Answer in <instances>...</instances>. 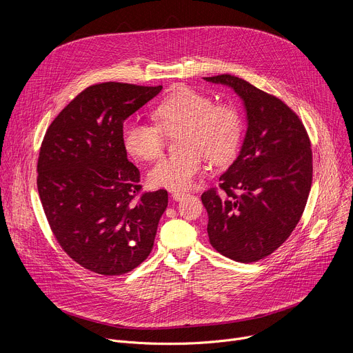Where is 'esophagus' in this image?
Returning <instances> with one entry per match:
<instances>
[{"label": "esophagus", "instance_id": "34e87169", "mask_svg": "<svg viewBox=\"0 0 353 353\" xmlns=\"http://www.w3.org/2000/svg\"><path fill=\"white\" fill-rule=\"evenodd\" d=\"M187 195V192H183V191H173L172 192V196L174 201H180L181 198H184Z\"/></svg>", "mask_w": 353, "mask_h": 353}]
</instances>
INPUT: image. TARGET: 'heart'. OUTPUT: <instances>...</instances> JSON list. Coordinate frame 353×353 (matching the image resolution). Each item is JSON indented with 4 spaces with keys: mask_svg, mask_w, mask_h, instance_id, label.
Masks as SVG:
<instances>
[{
    "mask_svg": "<svg viewBox=\"0 0 353 353\" xmlns=\"http://www.w3.org/2000/svg\"><path fill=\"white\" fill-rule=\"evenodd\" d=\"M157 124L130 120L123 127V145L134 158H158L166 134L180 130L181 152L165 157L148 172L155 188L187 190L203 170L204 155L211 163L230 161L240 143L243 119L232 103H214V99L190 86H180L168 94L154 112Z\"/></svg>",
    "mask_w": 353,
    "mask_h": 353,
    "instance_id": "heart-1",
    "label": "heart"
}]
</instances>
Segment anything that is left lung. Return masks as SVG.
Wrapping results in <instances>:
<instances>
[{
	"instance_id": "left-lung-1",
	"label": "left lung",
	"mask_w": 353,
	"mask_h": 353,
	"mask_svg": "<svg viewBox=\"0 0 353 353\" xmlns=\"http://www.w3.org/2000/svg\"><path fill=\"white\" fill-rule=\"evenodd\" d=\"M204 79L233 89L247 120L240 152L219 177V191L201 195L210 243L230 260L254 263L274 253L305 211L313 179L310 139L278 97L229 74Z\"/></svg>"
}]
</instances>
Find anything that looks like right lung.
Returning a JSON list of instances; mask_svg holds the SVG:
<instances>
[{"label":"right lung","instance_id":"1","mask_svg":"<svg viewBox=\"0 0 353 353\" xmlns=\"http://www.w3.org/2000/svg\"><path fill=\"white\" fill-rule=\"evenodd\" d=\"M162 86L105 82L86 88L50 124L37 190L57 241L83 268L123 275L152 251L168 191L141 190L127 159L123 123Z\"/></svg>","mask_w":353,"mask_h":353}]
</instances>
